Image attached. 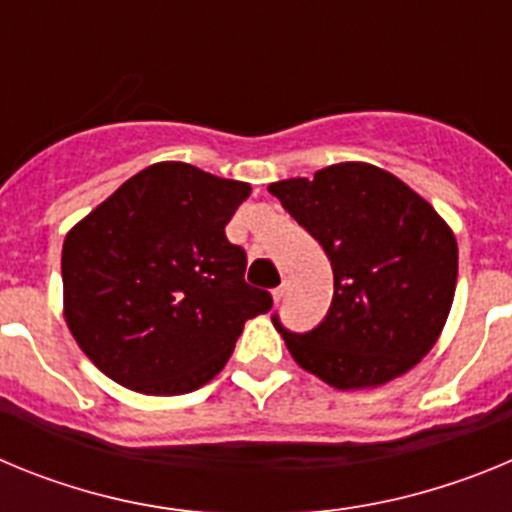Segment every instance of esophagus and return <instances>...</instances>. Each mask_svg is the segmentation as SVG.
<instances>
[{
    "label": "esophagus",
    "mask_w": 512,
    "mask_h": 512,
    "mask_svg": "<svg viewBox=\"0 0 512 512\" xmlns=\"http://www.w3.org/2000/svg\"><path fill=\"white\" fill-rule=\"evenodd\" d=\"M284 295H287V284H279L274 292H271V297H274V302H282Z\"/></svg>",
    "instance_id": "1"
}]
</instances>
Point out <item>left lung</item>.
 <instances>
[{"label":"left lung","instance_id":"1","mask_svg":"<svg viewBox=\"0 0 512 512\" xmlns=\"http://www.w3.org/2000/svg\"><path fill=\"white\" fill-rule=\"evenodd\" d=\"M284 210L323 246L333 300L312 330L271 320L302 369L338 390L377 387L413 369L454 302L459 248L423 197L369 164L271 184Z\"/></svg>","mask_w":512,"mask_h":512}]
</instances>
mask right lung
Here are the masks:
<instances>
[{
  "mask_svg": "<svg viewBox=\"0 0 512 512\" xmlns=\"http://www.w3.org/2000/svg\"><path fill=\"white\" fill-rule=\"evenodd\" d=\"M246 182L164 161L122 184L63 241L66 323L110 379L184 395L233 354L243 323L271 310L225 225Z\"/></svg>",
  "mask_w": 512,
  "mask_h": 512,
  "instance_id": "add662e5",
  "label": "right lung"
}]
</instances>
